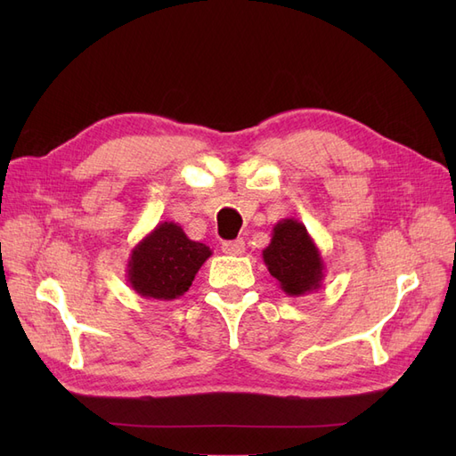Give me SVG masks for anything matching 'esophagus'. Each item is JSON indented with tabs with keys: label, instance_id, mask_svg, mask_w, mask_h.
<instances>
[{
	"label": "esophagus",
	"instance_id": "1",
	"mask_svg": "<svg viewBox=\"0 0 456 456\" xmlns=\"http://www.w3.org/2000/svg\"><path fill=\"white\" fill-rule=\"evenodd\" d=\"M223 253L232 255V256H240L245 253V241L243 240H233V241H224L223 243Z\"/></svg>",
	"mask_w": 456,
	"mask_h": 456
}]
</instances>
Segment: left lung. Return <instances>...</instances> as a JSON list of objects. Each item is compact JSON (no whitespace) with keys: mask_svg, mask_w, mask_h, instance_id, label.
<instances>
[{"mask_svg":"<svg viewBox=\"0 0 456 456\" xmlns=\"http://www.w3.org/2000/svg\"><path fill=\"white\" fill-rule=\"evenodd\" d=\"M262 260L289 297L310 295L325 280L322 253L306 226L297 218H283L273 226Z\"/></svg>","mask_w":456,"mask_h":456,"instance_id":"obj_1","label":"left lung"}]
</instances>
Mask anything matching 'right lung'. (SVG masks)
Segmentation results:
<instances>
[{
    "instance_id": "obj_1",
    "label": "right lung",
    "mask_w": 456,
    "mask_h": 456,
    "mask_svg": "<svg viewBox=\"0 0 456 456\" xmlns=\"http://www.w3.org/2000/svg\"><path fill=\"white\" fill-rule=\"evenodd\" d=\"M211 255L209 247L191 241L176 223H161L133 247L127 281L144 298L175 300L188 291Z\"/></svg>"
}]
</instances>
